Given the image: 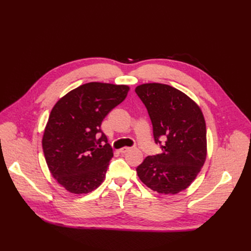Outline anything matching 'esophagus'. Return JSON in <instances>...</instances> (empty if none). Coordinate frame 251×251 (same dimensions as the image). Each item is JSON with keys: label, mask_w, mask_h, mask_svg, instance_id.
Masks as SVG:
<instances>
[{"label": "esophagus", "mask_w": 251, "mask_h": 251, "mask_svg": "<svg viewBox=\"0 0 251 251\" xmlns=\"http://www.w3.org/2000/svg\"><path fill=\"white\" fill-rule=\"evenodd\" d=\"M130 150H131V148L125 147V148H123V149H120V150H119V151H120V153H126V151H128Z\"/></svg>", "instance_id": "obj_1"}]
</instances>
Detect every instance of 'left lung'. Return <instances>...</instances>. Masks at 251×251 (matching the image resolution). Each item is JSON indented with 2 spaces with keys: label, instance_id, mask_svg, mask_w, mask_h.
Segmentation results:
<instances>
[{
  "label": "left lung",
  "instance_id": "1",
  "mask_svg": "<svg viewBox=\"0 0 251 251\" xmlns=\"http://www.w3.org/2000/svg\"><path fill=\"white\" fill-rule=\"evenodd\" d=\"M135 91L148 109L155 142L166 140L160 154L148 156L136 169L138 177L151 191L178 194L192 184L206 160L202 110L185 93L164 83H142Z\"/></svg>",
  "mask_w": 251,
  "mask_h": 251
}]
</instances>
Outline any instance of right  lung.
<instances>
[{"mask_svg":"<svg viewBox=\"0 0 251 251\" xmlns=\"http://www.w3.org/2000/svg\"><path fill=\"white\" fill-rule=\"evenodd\" d=\"M128 91L126 85L88 82L70 91L52 108L43 151L51 175L66 191L88 194L103 182L113 151L100 126Z\"/></svg>","mask_w":251,"mask_h":251,"instance_id":"obj_1","label":"right lung"}]
</instances>
